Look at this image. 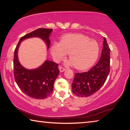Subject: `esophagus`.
<instances>
[{
	"label": "esophagus",
	"instance_id": "obj_1",
	"mask_svg": "<svg viewBox=\"0 0 130 130\" xmlns=\"http://www.w3.org/2000/svg\"><path fill=\"white\" fill-rule=\"evenodd\" d=\"M59 70H60V72H63V71H64L65 70H66V69L62 67L61 66H59Z\"/></svg>",
	"mask_w": 130,
	"mask_h": 130
}]
</instances>
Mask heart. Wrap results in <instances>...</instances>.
Returning a JSON list of instances; mask_svg holds the SVG:
<instances>
[{"instance_id":"b5f03b06","label":"heart","mask_w":130,"mask_h":130,"mask_svg":"<svg viewBox=\"0 0 130 130\" xmlns=\"http://www.w3.org/2000/svg\"><path fill=\"white\" fill-rule=\"evenodd\" d=\"M51 52L56 60L64 58L69 54L70 60L68 65H73L76 69L83 70L94 64L97 60L99 46L94 39L82 34H69L61 38L60 43H54Z\"/></svg>"}]
</instances>
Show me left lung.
<instances>
[{
	"mask_svg": "<svg viewBox=\"0 0 130 130\" xmlns=\"http://www.w3.org/2000/svg\"><path fill=\"white\" fill-rule=\"evenodd\" d=\"M103 45L101 56L96 64L87 72L76 73L72 83V91L77 96H91L105 83L110 71V49L105 38Z\"/></svg>",
	"mask_w": 130,
	"mask_h": 130,
	"instance_id": "1",
	"label": "left lung"
}]
</instances>
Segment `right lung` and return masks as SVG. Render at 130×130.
Returning a JSON list of instances; mask_svg holds the SVG:
<instances>
[{"label":"right lung","instance_id":"1","mask_svg":"<svg viewBox=\"0 0 130 130\" xmlns=\"http://www.w3.org/2000/svg\"><path fill=\"white\" fill-rule=\"evenodd\" d=\"M52 29L38 28L20 38L14 51L13 75L20 89L27 96L36 99H43L49 96L54 89L55 80L59 74L58 64L45 60L39 67L34 70L25 69L18 60V51L20 43L26 39L38 37L46 43L47 48L50 45V36Z\"/></svg>","mask_w":130,"mask_h":130}]
</instances>
